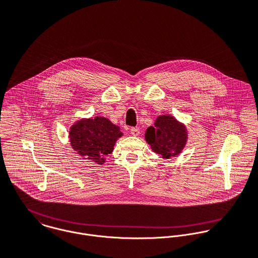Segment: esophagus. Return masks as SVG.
Wrapping results in <instances>:
<instances>
[{
	"label": "esophagus",
	"mask_w": 258,
	"mask_h": 258,
	"mask_svg": "<svg viewBox=\"0 0 258 258\" xmlns=\"http://www.w3.org/2000/svg\"><path fill=\"white\" fill-rule=\"evenodd\" d=\"M130 133L133 136H138L140 134V130H139V128H131L130 129Z\"/></svg>",
	"instance_id": "1"
}]
</instances>
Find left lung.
<instances>
[{"instance_id":"1","label":"left lung","mask_w":258,"mask_h":258,"mask_svg":"<svg viewBox=\"0 0 258 258\" xmlns=\"http://www.w3.org/2000/svg\"><path fill=\"white\" fill-rule=\"evenodd\" d=\"M145 139L151 148L163 158L178 155L184 148L187 140V132L184 125L169 115L159 116L155 126L148 127Z\"/></svg>"}]
</instances>
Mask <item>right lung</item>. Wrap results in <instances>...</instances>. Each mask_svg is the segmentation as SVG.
<instances>
[{"mask_svg":"<svg viewBox=\"0 0 258 258\" xmlns=\"http://www.w3.org/2000/svg\"><path fill=\"white\" fill-rule=\"evenodd\" d=\"M73 149L91 162L103 164L105 156L113 151L117 139L122 135L119 127L104 117L80 120L70 130Z\"/></svg>","mask_w":258,"mask_h":258,"instance_id":"obj_1","label":"right lung"}]
</instances>
